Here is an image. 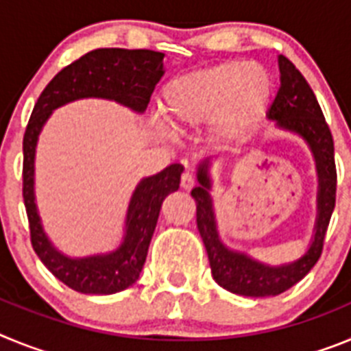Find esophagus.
I'll return each instance as SVG.
<instances>
[{
	"instance_id": "34e87169",
	"label": "esophagus",
	"mask_w": 351,
	"mask_h": 351,
	"mask_svg": "<svg viewBox=\"0 0 351 351\" xmlns=\"http://www.w3.org/2000/svg\"><path fill=\"white\" fill-rule=\"evenodd\" d=\"M195 186V178L191 172H182L181 176V188L182 190H191Z\"/></svg>"
}]
</instances>
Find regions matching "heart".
I'll return each mask as SVG.
<instances>
[{"label":"heart","instance_id":"1","mask_svg":"<svg viewBox=\"0 0 351 351\" xmlns=\"http://www.w3.org/2000/svg\"><path fill=\"white\" fill-rule=\"evenodd\" d=\"M271 100L272 79L265 68L226 61L167 84L160 114L173 132L209 125L210 141L226 144L256 123Z\"/></svg>","mask_w":351,"mask_h":351}]
</instances>
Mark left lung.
Masks as SVG:
<instances>
[{
  "mask_svg": "<svg viewBox=\"0 0 351 351\" xmlns=\"http://www.w3.org/2000/svg\"><path fill=\"white\" fill-rule=\"evenodd\" d=\"M280 63V89L269 108L267 117L287 132L297 133L308 142L318 173V195H316V223L308 251L295 262L283 265H267L251 258L246 253L232 251L221 243L218 225L210 198L209 163L198 165V186L191 190L197 202V226L209 256L210 272L214 281L225 290L246 297L280 295L288 288L299 283L318 262L324 250L327 226L336 206V161H334L332 133L325 123L315 93L302 77L295 64L285 56L278 58Z\"/></svg>",
  "mask_w": 351,
  "mask_h": 351,
  "instance_id": "1",
  "label": "left lung"
}]
</instances>
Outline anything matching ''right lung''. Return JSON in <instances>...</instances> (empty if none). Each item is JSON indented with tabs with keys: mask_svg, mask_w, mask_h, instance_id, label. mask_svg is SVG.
I'll return each mask as SVG.
<instances>
[{
	"mask_svg": "<svg viewBox=\"0 0 351 351\" xmlns=\"http://www.w3.org/2000/svg\"><path fill=\"white\" fill-rule=\"evenodd\" d=\"M161 52L147 49H96L84 54L43 89L31 112L23 151V197L29 219L33 250L43 265L71 290L110 295L132 287L141 276L149 243L156 228L161 204L179 190L182 165L172 163L156 176L138 182L130 198L125 237L117 250L104 255L70 258L56 250L43 232L35 204V149L43 125L52 110L80 98H105L142 114L163 71Z\"/></svg>",
	"mask_w": 351,
	"mask_h": 351,
	"instance_id": "right-lung-1",
	"label": "right lung"
}]
</instances>
